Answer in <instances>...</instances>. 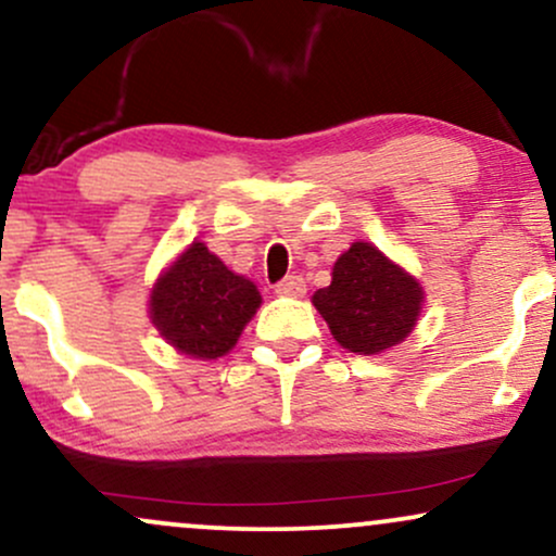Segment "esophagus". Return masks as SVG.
Listing matches in <instances>:
<instances>
[{
	"label": "esophagus",
	"mask_w": 556,
	"mask_h": 556,
	"mask_svg": "<svg viewBox=\"0 0 556 556\" xmlns=\"http://www.w3.org/2000/svg\"><path fill=\"white\" fill-rule=\"evenodd\" d=\"M274 290H277L279 295H287V298H303L305 295V279L298 277V274H292V277H285L282 282H277Z\"/></svg>",
	"instance_id": "esophagus-1"
}]
</instances>
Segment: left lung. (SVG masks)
Instances as JSON below:
<instances>
[{
	"instance_id": "left-lung-1",
	"label": "left lung",
	"mask_w": 556,
	"mask_h": 556,
	"mask_svg": "<svg viewBox=\"0 0 556 556\" xmlns=\"http://www.w3.org/2000/svg\"><path fill=\"white\" fill-rule=\"evenodd\" d=\"M314 305L344 350L376 355L416 327L424 287L371 242H353L337 258L331 285L316 290Z\"/></svg>"
}]
</instances>
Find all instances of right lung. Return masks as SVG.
I'll list each match as a JSON object with an SVG mask.
<instances>
[{
  "mask_svg": "<svg viewBox=\"0 0 556 556\" xmlns=\"http://www.w3.org/2000/svg\"><path fill=\"white\" fill-rule=\"evenodd\" d=\"M258 305L256 285L229 271L203 242H193L172 261L149 300L159 334L201 361L227 355Z\"/></svg>",
  "mask_w": 556,
  "mask_h": 556,
  "instance_id": "1",
  "label": "right lung"
}]
</instances>
